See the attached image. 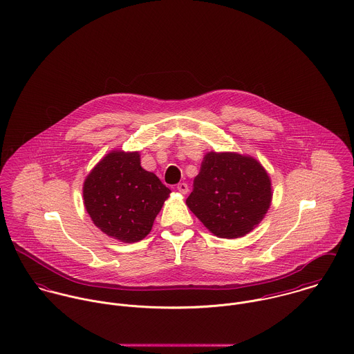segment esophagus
I'll list each match as a JSON object with an SVG mask.
<instances>
[{
	"label": "esophagus",
	"instance_id": "esophagus-1",
	"mask_svg": "<svg viewBox=\"0 0 354 354\" xmlns=\"http://www.w3.org/2000/svg\"><path fill=\"white\" fill-rule=\"evenodd\" d=\"M177 191H178L180 194H183V195H187V194H188V185H187L185 183H180V184L177 185Z\"/></svg>",
	"mask_w": 354,
	"mask_h": 354
}]
</instances>
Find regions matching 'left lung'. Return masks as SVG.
Masks as SVG:
<instances>
[{
  "label": "left lung",
  "instance_id": "8db88e82",
  "mask_svg": "<svg viewBox=\"0 0 354 354\" xmlns=\"http://www.w3.org/2000/svg\"><path fill=\"white\" fill-rule=\"evenodd\" d=\"M272 201L271 178L261 163L239 152H207L189 209L216 237H244L261 222Z\"/></svg>",
  "mask_w": 354,
  "mask_h": 354
}]
</instances>
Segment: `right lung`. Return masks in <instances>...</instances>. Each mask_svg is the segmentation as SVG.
Instances as JSON below:
<instances>
[{
  "label": "right lung",
  "instance_id": "1",
  "mask_svg": "<svg viewBox=\"0 0 354 354\" xmlns=\"http://www.w3.org/2000/svg\"><path fill=\"white\" fill-rule=\"evenodd\" d=\"M170 192L142 167L139 151L106 153L83 184L84 207L94 225L121 243H138L151 232Z\"/></svg>",
  "mask_w": 354,
  "mask_h": 354
}]
</instances>
